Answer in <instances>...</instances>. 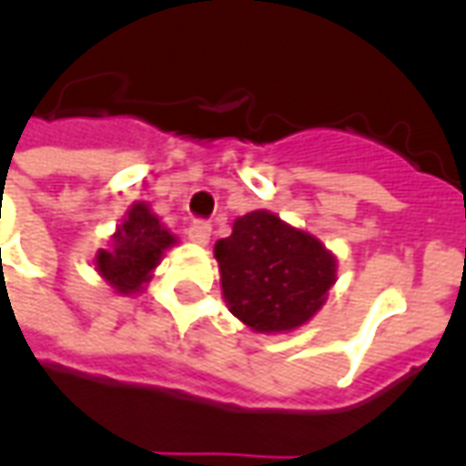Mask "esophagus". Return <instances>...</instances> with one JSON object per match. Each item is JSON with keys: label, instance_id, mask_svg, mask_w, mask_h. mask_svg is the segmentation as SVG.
<instances>
[{"label": "esophagus", "instance_id": "obj_1", "mask_svg": "<svg viewBox=\"0 0 466 466\" xmlns=\"http://www.w3.org/2000/svg\"><path fill=\"white\" fill-rule=\"evenodd\" d=\"M209 237H212V227L207 222H194L189 227V239L199 247H207L209 244Z\"/></svg>", "mask_w": 466, "mask_h": 466}]
</instances>
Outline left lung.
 <instances>
[{"label": "left lung", "mask_w": 466, "mask_h": 466, "mask_svg": "<svg viewBox=\"0 0 466 466\" xmlns=\"http://www.w3.org/2000/svg\"><path fill=\"white\" fill-rule=\"evenodd\" d=\"M214 257L229 312L262 334L309 322L337 282V257L267 209L237 217L232 234L214 244Z\"/></svg>", "instance_id": "8db88e82"}]
</instances>
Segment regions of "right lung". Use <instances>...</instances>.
Returning <instances> with one entry per match:
<instances>
[{
  "mask_svg": "<svg viewBox=\"0 0 466 466\" xmlns=\"http://www.w3.org/2000/svg\"><path fill=\"white\" fill-rule=\"evenodd\" d=\"M177 244L147 202H134L109 237V247L95 254V269L116 294L142 292L164 252Z\"/></svg>",
  "mask_w": 466,
  "mask_h": 466,
  "instance_id": "right-lung-1",
  "label": "right lung"
}]
</instances>
